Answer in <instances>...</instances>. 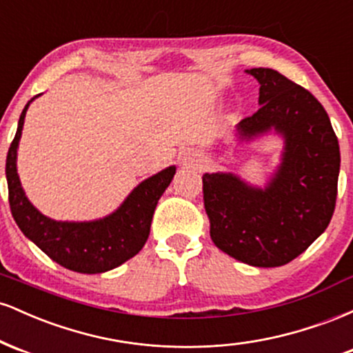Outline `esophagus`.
I'll list each match as a JSON object with an SVG mask.
<instances>
[{
  "mask_svg": "<svg viewBox=\"0 0 353 353\" xmlns=\"http://www.w3.org/2000/svg\"><path fill=\"white\" fill-rule=\"evenodd\" d=\"M201 163V157L199 154L194 152V151H184L179 156V164L181 165H185V168H192V165H197Z\"/></svg>",
  "mask_w": 353,
  "mask_h": 353,
  "instance_id": "34e87169",
  "label": "esophagus"
}]
</instances>
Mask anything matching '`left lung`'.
Returning a JSON list of instances; mask_svg holds the SVG:
<instances>
[{
	"label": "left lung",
	"mask_w": 353,
	"mask_h": 353,
	"mask_svg": "<svg viewBox=\"0 0 353 353\" xmlns=\"http://www.w3.org/2000/svg\"><path fill=\"white\" fill-rule=\"evenodd\" d=\"M259 81V111L236 128L239 143L281 136V164L264 188L232 172L202 176L210 239L222 252L254 267L289 264L329 225L337 199L339 141L329 114L307 89L269 68Z\"/></svg>",
	"instance_id": "1"
}]
</instances>
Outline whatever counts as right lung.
Instances as JSON below:
<instances>
[{"label": "right lung", "instance_id": "add662e5", "mask_svg": "<svg viewBox=\"0 0 353 353\" xmlns=\"http://www.w3.org/2000/svg\"><path fill=\"white\" fill-rule=\"evenodd\" d=\"M38 96L24 106L18 121V131L6 156L11 214L24 236L59 265L81 274H101L116 269L144 247L151 230L154 209L171 184L176 165H169L137 184L123 204L103 219L70 222L44 216L24 194L16 168L24 117Z\"/></svg>", "mask_w": 353, "mask_h": 353}]
</instances>
